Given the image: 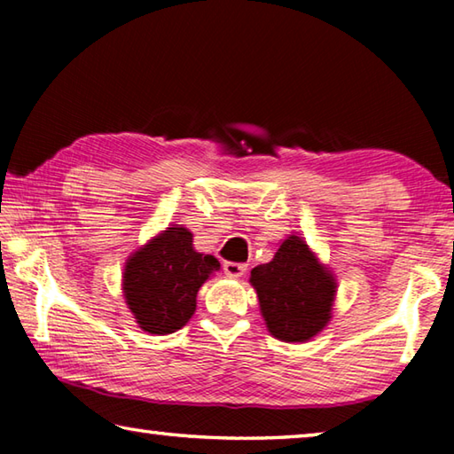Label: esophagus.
Segmentation results:
<instances>
[{"label":"esophagus","mask_w":454,"mask_h":454,"mask_svg":"<svg viewBox=\"0 0 454 454\" xmlns=\"http://www.w3.org/2000/svg\"><path fill=\"white\" fill-rule=\"evenodd\" d=\"M246 270H248V264H242V262H224V272L228 276H232V278H238V276H242Z\"/></svg>","instance_id":"esophagus-1"}]
</instances>
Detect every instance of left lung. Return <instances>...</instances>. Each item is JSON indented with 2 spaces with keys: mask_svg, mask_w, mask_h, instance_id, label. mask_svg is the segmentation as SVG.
I'll use <instances>...</instances> for the list:
<instances>
[{
  "mask_svg": "<svg viewBox=\"0 0 454 454\" xmlns=\"http://www.w3.org/2000/svg\"><path fill=\"white\" fill-rule=\"evenodd\" d=\"M250 282L268 330L280 340H309L330 320L334 278L298 236L282 242L272 262L256 266Z\"/></svg>",
  "mask_w": 454,
  "mask_h": 454,
  "instance_id": "obj_1",
  "label": "left lung"
}]
</instances>
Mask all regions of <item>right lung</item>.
I'll use <instances>...</instances> for the list:
<instances>
[{
    "instance_id": "1",
    "label": "right lung",
    "mask_w": 454,
    "mask_h": 454,
    "mask_svg": "<svg viewBox=\"0 0 454 454\" xmlns=\"http://www.w3.org/2000/svg\"><path fill=\"white\" fill-rule=\"evenodd\" d=\"M220 262L192 248L186 228L172 226L126 262L124 296L140 328L170 334L196 310V294Z\"/></svg>"
}]
</instances>
